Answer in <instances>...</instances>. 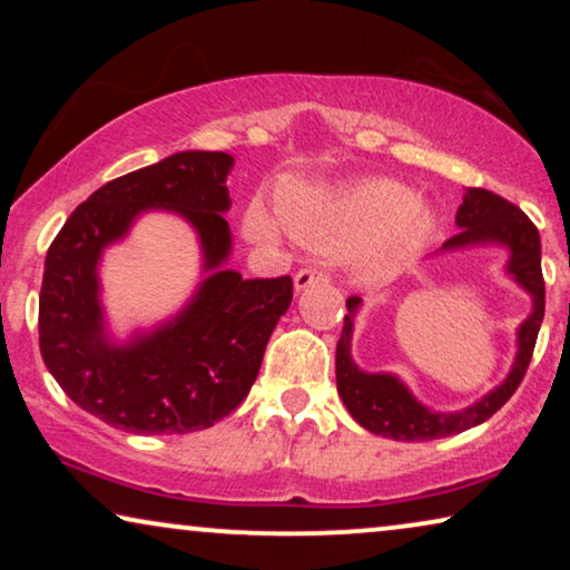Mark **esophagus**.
Here are the masks:
<instances>
[{
	"label": "esophagus",
	"instance_id": "1",
	"mask_svg": "<svg viewBox=\"0 0 570 570\" xmlns=\"http://www.w3.org/2000/svg\"><path fill=\"white\" fill-rule=\"evenodd\" d=\"M322 279H330V272L318 269V267L301 269L298 275H295V291H303V287H308V285H314V283H322Z\"/></svg>",
	"mask_w": 570,
	"mask_h": 570
}]
</instances>
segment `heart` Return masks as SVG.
I'll return each mask as SVG.
<instances>
[{
  "label": "heart",
  "instance_id": "b5f03b06",
  "mask_svg": "<svg viewBox=\"0 0 570 570\" xmlns=\"http://www.w3.org/2000/svg\"><path fill=\"white\" fill-rule=\"evenodd\" d=\"M283 225L303 244L334 248L363 246L368 269H386L423 244L433 228V213L412 199L402 184L371 178L345 189H287L279 197ZM246 233L262 244H275L277 217L262 202L246 209Z\"/></svg>",
  "mask_w": 570,
  "mask_h": 570
}]
</instances>
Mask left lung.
<instances>
[{"instance_id":"obj_1","label":"left lung","mask_w":570,"mask_h":570,"mask_svg":"<svg viewBox=\"0 0 570 570\" xmlns=\"http://www.w3.org/2000/svg\"><path fill=\"white\" fill-rule=\"evenodd\" d=\"M456 225L459 233L451 236L443 248H462L474 244L509 246V275H513V279L532 295V316L519 326L517 363H513L509 379L488 396H482L478 404H472V407L454 412V415L431 412L404 389L402 381L389 376V373H363L353 363V357H350V337H353V316L357 306H361V298L353 295V298H347L345 326H342L337 361H334L337 363V392L350 410V415L365 431L384 435V439L433 441L485 423L488 417H493L511 400V394L517 392L521 379H524L529 361H532L537 334H540L544 316L540 230L517 205L498 197L495 191L480 189V186H472V189L464 191L462 205L456 209Z\"/></svg>"}]
</instances>
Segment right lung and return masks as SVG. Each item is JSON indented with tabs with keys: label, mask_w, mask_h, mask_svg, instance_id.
I'll list each match as a JSON object with an SVG mask.
<instances>
[{
	"label": "right lung",
	"mask_w": 570,
	"mask_h": 570,
	"mask_svg": "<svg viewBox=\"0 0 570 570\" xmlns=\"http://www.w3.org/2000/svg\"><path fill=\"white\" fill-rule=\"evenodd\" d=\"M228 153L186 150L92 191L57 233L43 264L38 345L65 394L104 423L139 435L205 431L228 417L259 376L269 334L293 301V279H244L220 269L230 252ZM184 214L214 272L179 315L124 348L105 340L99 252L145 208Z\"/></svg>",
	"instance_id": "obj_1"
}]
</instances>
